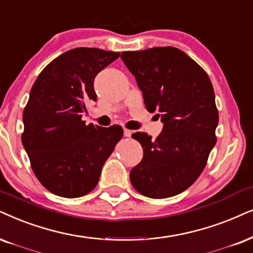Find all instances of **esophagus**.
Instances as JSON below:
<instances>
[{
	"instance_id": "1",
	"label": "esophagus",
	"mask_w": 253,
	"mask_h": 253,
	"mask_svg": "<svg viewBox=\"0 0 253 253\" xmlns=\"http://www.w3.org/2000/svg\"><path fill=\"white\" fill-rule=\"evenodd\" d=\"M124 135L126 136V137H129L130 135H132V130H129V129L125 128V129H124Z\"/></svg>"
}]
</instances>
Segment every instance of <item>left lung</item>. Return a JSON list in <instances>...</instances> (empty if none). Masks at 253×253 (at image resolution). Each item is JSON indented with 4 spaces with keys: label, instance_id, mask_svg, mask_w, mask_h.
I'll return each mask as SVG.
<instances>
[{
    "label": "left lung",
    "instance_id": "1",
    "mask_svg": "<svg viewBox=\"0 0 253 253\" xmlns=\"http://www.w3.org/2000/svg\"><path fill=\"white\" fill-rule=\"evenodd\" d=\"M121 59L135 77L148 112L161 118L156 139L137 132L143 158L130 170V183L150 198L174 196L190 187L216 143L218 111L207 72L172 46L124 51Z\"/></svg>",
    "mask_w": 253,
    "mask_h": 253
}]
</instances>
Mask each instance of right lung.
Returning <instances> with one entry per match:
<instances>
[{
	"label": "right lung",
	"mask_w": 253,
	"mask_h": 253,
	"mask_svg": "<svg viewBox=\"0 0 253 253\" xmlns=\"http://www.w3.org/2000/svg\"><path fill=\"white\" fill-rule=\"evenodd\" d=\"M119 56L76 47L47 64L34 83L23 111L22 143L35 175L50 193L73 198L93 190L123 137V127L104 128L82 120L86 104L97 100L95 76Z\"/></svg>",
	"instance_id": "right-lung-1"
}]
</instances>
